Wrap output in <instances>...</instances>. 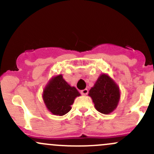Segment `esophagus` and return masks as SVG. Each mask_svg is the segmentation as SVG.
Returning a JSON list of instances; mask_svg holds the SVG:
<instances>
[{
    "label": "esophagus",
    "mask_w": 154,
    "mask_h": 154,
    "mask_svg": "<svg viewBox=\"0 0 154 154\" xmlns=\"http://www.w3.org/2000/svg\"><path fill=\"white\" fill-rule=\"evenodd\" d=\"M88 90L87 89V88L81 91V94L83 95V96H86V95L88 94Z\"/></svg>",
    "instance_id": "esophagus-1"
}]
</instances>
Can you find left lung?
Masks as SVG:
<instances>
[{
    "mask_svg": "<svg viewBox=\"0 0 154 154\" xmlns=\"http://www.w3.org/2000/svg\"><path fill=\"white\" fill-rule=\"evenodd\" d=\"M99 112L109 114L116 109L120 99L117 84L108 74H101L88 92Z\"/></svg>",
    "mask_w": 154,
    "mask_h": 154,
    "instance_id": "obj_1",
    "label": "left lung"
}]
</instances>
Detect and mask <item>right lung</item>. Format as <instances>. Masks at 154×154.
Masks as SVG:
<instances>
[{
	"mask_svg": "<svg viewBox=\"0 0 154 154\" xmlns=\"http://www.w3.org/2000/svg\"><path fill=\"white\" fill-rule=\"evenodd\" d=\"M80 94L77 88L71 86L63 78L62 74L54 76L49 80L43 89V100L46 107L54 115L63 116L71 109L77 97Z\"/></svg>",
	"mask_w": 154,
	"mask_h": 154,
	"instance_id": "right-lung-1",
	"label": "right lung"
}]
</instances>
